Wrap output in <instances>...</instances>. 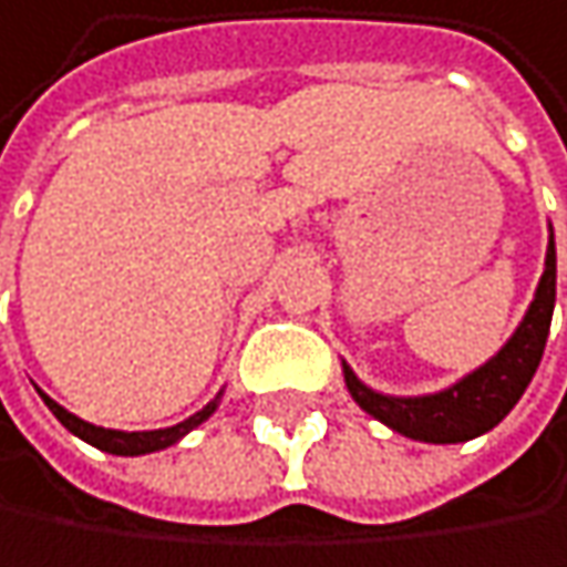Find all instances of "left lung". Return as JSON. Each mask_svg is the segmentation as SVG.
<instances>
[{
	"label": "left lung",
	"instance_id": "8db88e82",
	"mask_svg": "<svg viewBox=\"0 0 567 567\" xmlns=\"http://www.w3.org/2000/svg\"><path fill=\"white\" fill-rule=\"evenodd\" d=\"M551 310H555V234H548L545 274L535 287V300L528 303L508 343L488 363H482L458 383L439 393H425V396L377 393L343 363L347 390L360 403L363 413H370L373 420L390 425L393 432L406 439L435 442V445L468 442L502 423L512 413V406L522 400V393L528 390L545 353Z\"/></svg>",
	"mask_w": 567,
	"mask_h": 567
}]
</instances>
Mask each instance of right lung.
<instances>
[{"label": "right lung", "instance_id": "1", "mask_svg": "<svg viewBox=\"0 0 567 567\" xmlns=\"http://www.w3.org/2000/svg\"><path fill=\"white\" fill-rule=\"evenodd\" d=\"M39 396L45 400V406L55 413V420L65 425L72 435H79V439H85L89 445H95V449H102V452H112V455H147V452H161V449L181 442L190 429H197L204 420H210L214 410H217V403H220V393H217L200 413L187 416L184 423L167 425V429H147V432H122V429H105V425H92L85 423V420H79V416L69 413L65 406H59L55 400H49L42 390H39Z\"/></svg>", "mask_w": 567, "mask_h": 567}]
</instances>
